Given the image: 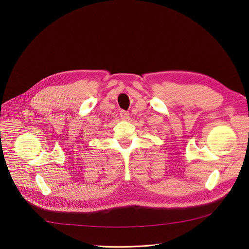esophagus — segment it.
Returning a JSON list of instances; mask_svg holds the SVG:
<instances>
[{"label": "esophagus", "instance_id": "obj_1", "mask_svg": "<svg viewBox=\"0 0 249 249\" xmlns=\"http://www.w3.org/2000/svg\"><path fill=\"white\" fill-rule=\"evenodd\" d=\"M120 116H121V119H122V120L126 121V120H128V119H129V113L127 112V111L122 110L121 112H120Z\"/></svg>", "mask_w": 249, "mask_h": 249}]
</instances>
